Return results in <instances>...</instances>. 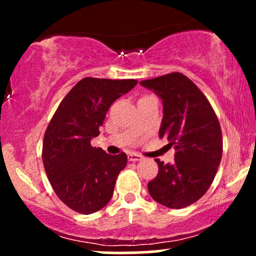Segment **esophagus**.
Here are the masks:
<instances>
[{
    "label": "esophagus",
    "instance_id": "34e87169",
    "mask_svg": "<svg viewBox=\"0 0 256 256\" xmlns=\"http://www.w3.org/2000/svg\"><path fill=\"white\" fill-rule=\"evenodd\" d=\"M128 161H140V160H143V156L142 155H140V154H136V152H130V154L128 155Z\"/></svg>",
    "mask_w": 256,
    "mask_h": 256
}]
</instances>
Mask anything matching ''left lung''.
<instances>
[{
    "label": "left lung",
    "mask_w": 256,
    "mask_h": 256,
    "mask_svg": "<svg viewBox=\"0 0 256 256\" xmlns=\"http://www.w3.org/2000/svg\"><path fill=\"white\" fill-rule=\"evenodd\" d=\"M162 100L158 136L174 146V161L156 158L158 176L148 192L168 208L188 207L210 189L222 155V134L210 101L194 82L179 72L140 82Z\"/></svg>",
    "instance_id": "1"
}]
</instances>
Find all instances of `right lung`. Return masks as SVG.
<instances>
[{"mask_svg":"<svg viewBox=\"0 0 256 256\" xmlns=\"http://www.w3.org/2000/svg\"><path fill=\"white\" fill-rule=\"evenodd\" d=\"M136 84L134 79L83 78L64 96L46 128L42 149L46 177L58 198L76 212H98L113 196L128 156L107 154L90 140L100 134L110 104Z\"/></svg>","mask_w":256,"mask_h":256,"instance_id":"obj_1","label":"right lung"}]
</instances>
